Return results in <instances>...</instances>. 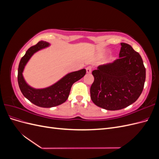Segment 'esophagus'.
Returning <instances> with one entry per match:
<instances>
[{
    "mask_svg": "<svg viewBox=\"0 0 159 159\" xmlns=\"http://www.w3.org/2000/svg\"><path fill=\"white\" fill-rule=\"evenodd\" d=\"M91 71H92V67L91 66H88L87 68H86V71H87L88 74H90Z\"/></svg>",
    "mask_w": 159,
    "mask_h": 159,
    "instance_id": "34e87169",
    "label": "esophagus"
}]
</instances>
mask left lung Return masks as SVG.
Returning <instances> with one entry per match:
<instances>
[{"mask_svg": "<svg viewBox=\"0 0 159 159\" xmlns=\"http://www.w3.org/2000/svg\"><path fill=\"white\" fill-rule=\"evenodd\" d=\"M121 46L119 59L92 71L91 99L107 110H119L135 102L145 81L146 70L140 54L126 43Z\"/></svg>", "mask_w": 159, "mask_h": 159, "instance_id": "obj_1", "label": "left lung"}]
</instances>
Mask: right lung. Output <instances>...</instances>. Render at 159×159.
<instances>
[{
	"instance_id": "right-lung-1",
	"label": "right lung",
	"mask_w": 159,
	"mask_h": 159,
	"mask_svg": "<svg viewBox=\"0 0 159 159\" xmlns=\"http://www.w3.org/2000/svg\"><path fill=\"white\" fill-rule=\"evenodd\" d=\"M50 44L40 41L30 47L19 63L18 69V82L22 93L25 97L37 106L52 107L61 105L68 99L72 85L85 75V69L73 71L66 75L52 85L43 89H35L28 85L24 79L22 72L27 62L36 52L49 46Z\"/></svg>"
}]
</instances>
